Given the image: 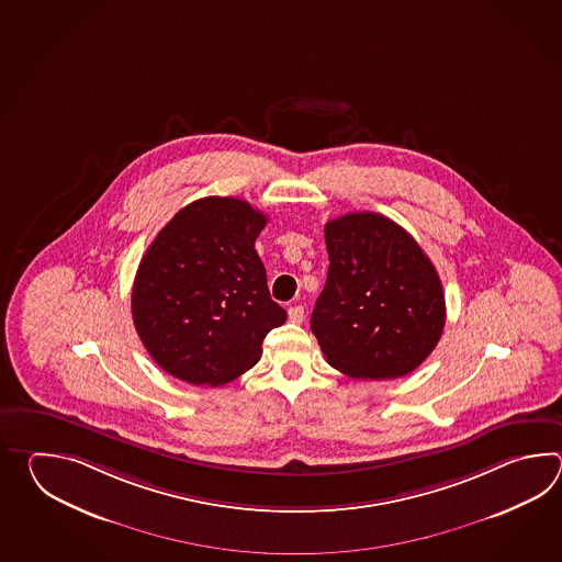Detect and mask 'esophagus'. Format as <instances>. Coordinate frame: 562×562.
<instances>
[{
	"mask_svg": "<svg viewBox=\"0 0 562 562\" xmlns=\"http://www.w3.org/2000/svg\"><path fill=\"white\" fill-rule=\"evenodd\" d=\"M305 319V311L301 305H295V307H289V322L291 323H301Z\"/></svg>",
	"mask_w": 562,
	"mask_h": 562,
	"instance_id": "obj_1",
	"label": "esophagus"
}]
</instances>
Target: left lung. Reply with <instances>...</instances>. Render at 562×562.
I'll return each instance as SVG.
<instances>
[{
    "mask_svg": "<svg viewBox=\"0 0 562 562\" xmlns=\"http://www.w3.org/2000/svg\"><path fill=\"white\" fill-rule=\"evenodd\" d=\"M329 271L311 331L335 370L395 380L430 356L446 323L442 281L414 237L380 213L325 225Z\"/></svg>",
    "mask_w": 562,
    "mask_h": 562,
    "instance_id": "8db88e82",
    "label": "left lung"
}]
</instances>
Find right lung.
Masks as SVG:
<instances>
[{"label": "right lung", "instance_id": "right-lung-1", "mask_svg": "<svg viewBox=\"0 0 562 562\" xmlns=\"http://www.w3.org/2000/svg\"><path fill=\"white\" fill-rule=\"evenodd\" d=\"M267 216L233 196L180 209L156 235L132 286V319L162 370L223 385L251 370L286 313L269 295L255 240Z\"/></svg>", "mask_w": 562, "mask_h": 562}]
</instances>
